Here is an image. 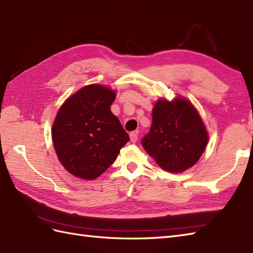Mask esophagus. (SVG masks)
<instances>
[{
  "instance_id": "obj_1",
  "label": "esophagus",
  "mask_w": 253,
  "mask_h": 253,
  "mask_svg": "<svg viewBox=\"0 0 253 253\" xmlns=\"http://www.w3.org/2000/svg\"><path fill=\"white\" fill-rule=\"evenodd\" d=\"M130 139H131L132 143H136L137 139H138L137 132H131L130 133Z\"/></svg>"
}]
</instances>
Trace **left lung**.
Instances as JSON below:
<instances>
[{
  "label": "left lung",
  "instance_id": "obj_1",
  "mask_svg": "<svg viewBox=\"0 0 253 253\" xmlns=\"http://www.w3.org/2000/svg\"><path fill=\"white\" fill-rule=\"evenodd\" d=\"M207 141L208 134L198 110L186 98L176 97L155 104L150 131L141 145L163 169L181 173L199 161Z\"/></svg>",
  "mask_w": 253,
  "mask_h": 253
}]
</instances>
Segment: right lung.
Returning <instances> with one entry per match:
<instances>
[{"label":"right lung","mask_w":253,"mask_h":253,"mask_svg":"<svg viewBox=\"0 0 253 253\" xmlns=\"http://www.w3.org/2000/svg\"><path fill=\"white\" fill-rule=\"evenodd\" d=\"M116 92L89 84L63 103L51 135L59 161L72 175L92 180L112 165L130 137L110 105Z\"/></svg>","instance_id":"1"}]
</instances>
